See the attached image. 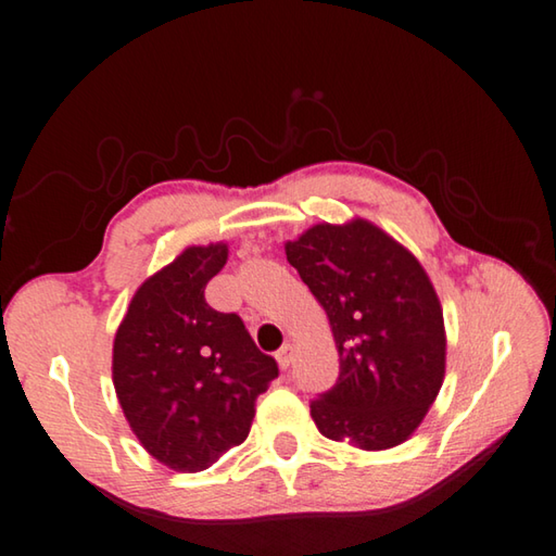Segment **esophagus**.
<instances>
[{"mask_svg":"<svg viewBox=\"0 0 556 556\" xmlns=\"http://www.w3.org/2000/svg\"><path fill=\"white\" fill-rule=\"evenodd\" d=\"M276 358H278V365L282 370H288L290 368V363H292V345L290 343H286L282 345V349L276 353Z\"/></svg>","mask_w":556,"mask_h":556,"instance_id":"1","label":"esophagus"}]
</instances>
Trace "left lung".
<instances>
[{"label": "left lung", "mask_w": 556, "mask_h": 556, "mask_svg": "<svg viewBox=\"0 0 556 556\" xmlns=\"http://www.w3.org/2000/svg\"><path fill=\"white\" fill-rule=\"evenodd\" d=\"M286 254L339 351L337 384L309 402L319 433L363 450L404 443L445 375L443 309L426 270L365 219L314 225Z\"/></svg>", "instance_id": "8db88e82"}]
</instances>
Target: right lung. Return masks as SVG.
<instances>
[{
  "mask_svg": "<svg viewBox=\"0 0 556 556\" xmlns=\"http://www.w3.org/2000/svg\"><path fill=\"white\" fill-rule=\"evenodd\" d=\"M225 244L191 247L135 292L113 341V384L132 433L176 472H203L244 443L278 377L235 312L205 302Z\"/></svg>",
  "mask_w": 556,
  "mask_h": 556,
  "instance_id": "right-lung-1",
  "label": "right lung"
}]
</instances>
